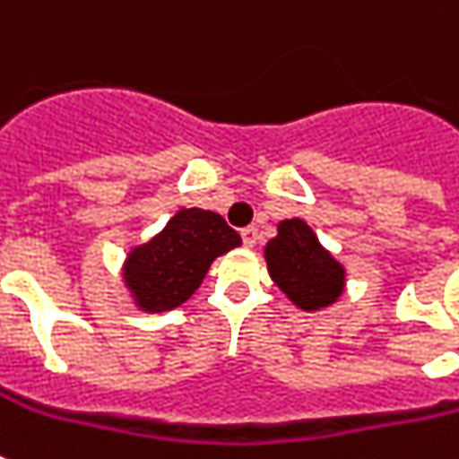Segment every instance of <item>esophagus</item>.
Returning a JSON list of instances; mask_svg holds the SVG:
<instances>
[{
    "label": "esophagus",
    "instance_id": "esophagus-1",
    "mask_svg": "<svg viewBox=\"0 0 459 459\" xmlns=\"http://www.w3.org/2000/svg\"><path fill=\"white\" fill-rule=\"evenodd\" d=\"M240 236H243V243L245 247H255L259 240V230L255 229V226H247V229L240 230Z\"/></svg>",
    "mask_w": 459,
    "mask_h": 459
}]
</instances>
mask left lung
<instances>
[{
  "mask_svg": "<svg viewBox=\"0 0 459 459\" xmlns=\"http://www.w3.org/2000/svg\"><path fill=\"white\" fill-rule=\"evenodd\" d=\"M264 247L269 276L302 312H321L345 293V266L302 219H283Z\"/></svg>",
  "mask_w": 459,
  "mask_h": 459,
  "instance_id": "1",
  "label": "left lung"
}]
</instances>
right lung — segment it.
Listing matches in <instances>:
<instances>
[{
  "instance_id": "1",
  "label": "right lung",
  "mask_w": 459,
  "mask_h": 459,
  "mask_svg": "<svg viewBox=\"0 0 459 459\" xmlns=\"http://www.w3.org/2000/svg\"><path fill=\"white\" fill-rule=\"evenodd\" d=\"M240 245L221 214L183 207L157 236L126 255L121 279L140 312H169L190 300L216 257Z\"/></svg>"
}]
</instances>
